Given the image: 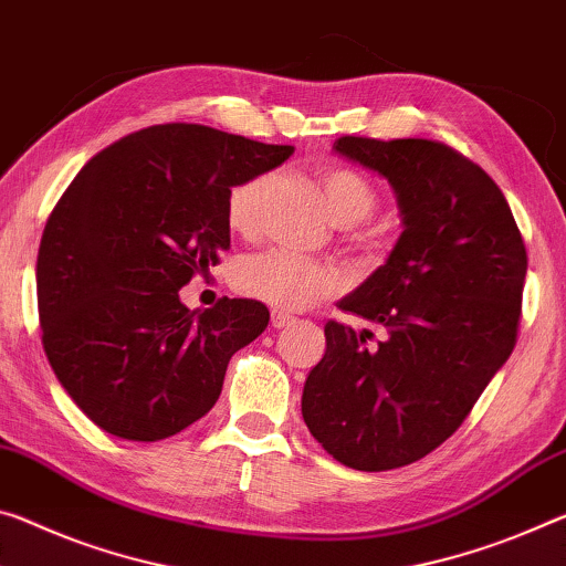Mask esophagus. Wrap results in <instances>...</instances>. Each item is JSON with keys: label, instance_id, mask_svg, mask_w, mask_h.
Listing matches in <instances>:
<instances>
[{"label": "esophagus", "instance_id": "34e87169", "mask_svg": "<svg viewBox=\"0 0 566 566\" xmlns=\"http://www.w3.org/2000/svg\"><path fill=\"white\" fill-rule=\"evenodd\" d=\"M290 322H294V317L290 315V312H282V310H274L272 312V327L282 329V327L290 325Z\"/></svg>", "mask_w": 566, "mask_h": 566}]
</instances>
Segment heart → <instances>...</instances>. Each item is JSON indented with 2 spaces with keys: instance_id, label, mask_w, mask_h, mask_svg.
<instances>
[{
  "instance_id": "obj_1",
  "label": "heart",
  "mask_w": 566,
  "mask_h": 566,
  "mask_svg": "<svg viewBox=\"0 0 566 566\" xmlns=\"http://www.w3.org/2000/svg\"><path fill=\"white\" fill-rule=\"evenodd\" d=\"M272 188V174L247 176L229 188L223 213H227V223L234 234H254ZM322 188H325L332 219L343 227L363 223L378 209L375 186L353 168H327L322 174ZM231 282L247 297L282 310H302L337 290V274L332 269L315 262H302V259L284 254V251H259V254L241 256L234 264V272H231Z\"/></svg>"
}]
</instances>
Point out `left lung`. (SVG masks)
<instances>
[{
	"label": "left lung",
	"mask_w": 566,
	"mask_h": 566,
	"mask_svg": "<svg viewBox=\"0 0 566 566\" xmlns=\"http://www.w3.org/2000/svg\"><path fill=\"white\" fill-rule=\"evenodd\" d=\"M335 154L388 178L402 234L339 302L385 337L325 325L302 392L310 433L357 471L420 461L455 433L516 345L526 247L486 170L426 138L343 136Z\"/></svg>",
	"instance_id": "8db88e82"
}]
</instances>
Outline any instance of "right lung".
Here are the masks:
<instances>
[{"label":"right lung","mask_w":566,"mask_h":566,"mask_svg":"<svg viewBox=\"0 0 566 566\" xmlns=\"http://www.w3.org/2000/svg\"><path fill=\"white\" fill-rule=\"evenodd\" d=\"M209 125H150L93 156L44 223L42 345L105 433L160 441L203 418L231 355L269 325L256 300L188 310L178 290L231 244L229 188L292 156Z\"/></svg>","instance_id":"obj_1"}]
</instances>
